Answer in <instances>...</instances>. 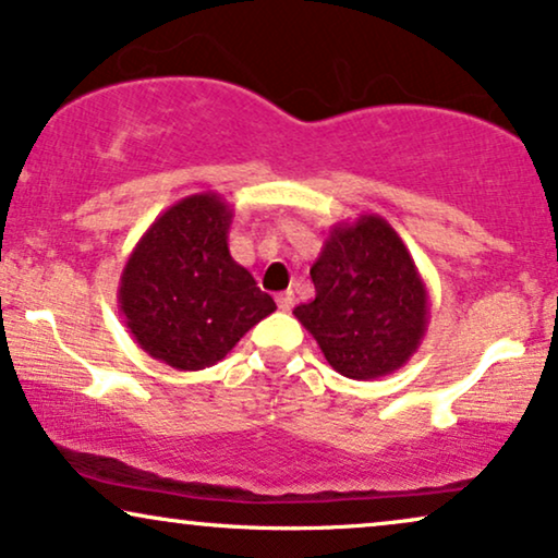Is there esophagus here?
Instances as JSON below:
<instances>
[{"label":"esophagus","mask_w":558,"mask_h":558,"mask_svg":"<svg viewBox=\"0 0 558 558\" xmlns=\"http://www.w3.org/2000/svg\"><path fill=\"white\" fill-rule=\"evenodd\" d=\"M275 301H278V308H280V312H291L293 303H295V299H293V293H291V291L278 293V295H275Z\"/></svg>","instance_id":"1"}]
</instances>
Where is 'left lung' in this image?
Segmentation results:
<instances>
[{
    "instance_id": "8db88e82",
    "label": "left lung",
    "mask_w": 558,
    "mask_h": 558,
    "mask_svg": "<svg viewBox=\"0 0 558 558\" xmlns=\"http://www.w3.org/2000/svg\"><path fill=\"white\" fill-rule=\"evenodd\" d=\"M316 295L293 308L340 376L399 371L427 331L429 295L407 244L378 214L335 223L312 265Z\"/></svg>"
}]
</instances>
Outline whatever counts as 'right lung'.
<instances>
[{
    "mask_svg": "<svg viewBox=\"0 0 558 558\" xmlns=\"http://www.w3.org/2000/svg\"><path fill=\"white\" fill-rule=\"evenodd\" d=\"M234 208L218 193L169 206L125 259L118 306L138 348L178 371H203L275 312L229 252Z\"/></svg>",
    "mask_w": 558,
    "mask_h": 558,
    "instance_id": "obj_1",
    "label": "right lung"
}]
</instances>
